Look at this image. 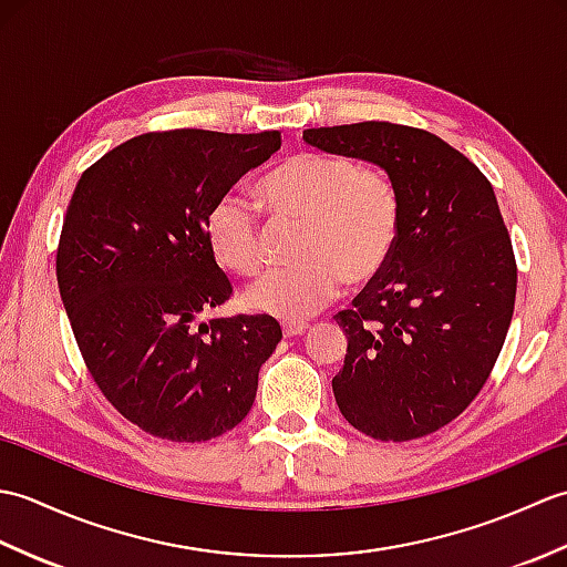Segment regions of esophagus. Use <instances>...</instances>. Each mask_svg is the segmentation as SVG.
I'll list each match as a JSON object with an SVG mask.
<instances>
[{
  "label": "esophagus",
  "mask_w": 567,
  "mask_h": 567,
  "mask_svg": "<svg viewBox=\"0 0 567 567\" xmlns=\"http://www.w3.org/2000/svg\"><path fill=\"white\" fill-rule=\"evenodd\" d=\"M307 329H309L307 321H295V319H285L282 321L285 339H295V336H302Z\"/></svg>",
  "instance_id": "1"
}]
</instances>
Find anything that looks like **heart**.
<instances>
[{
	"label": "heart",
	"instance_id": "heart-1",
	"mask_svg": "<svg viewBox=\"0 0 567 567\" xmlns=\"http://www.w3.org/2000/svg\"><path fill=\"white\" fill-rule=\"evenodd\" d=\"M256 197L272 221H299L292 268L248 287L246 305L280 319H302L329 305L341 282L363 285L388 265L400 197L388 175L351 158L297 153L260 177ZM207 244L234 275H258L265 265V228L252 202L226 192L207 214Z\"/></svg>",
	"mask_w": 567,
	"mask_h": 567
}]
</instances>
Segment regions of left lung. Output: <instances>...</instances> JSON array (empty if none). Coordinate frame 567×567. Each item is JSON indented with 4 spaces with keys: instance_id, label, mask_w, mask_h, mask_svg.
I'll use <instances>...</instances> for the list:
<instances>
[{
    "instance_id": "left-lung-1",
    "label": "left lung",
    "mask_w": 567,
    "mask_h": 567,
    "mask_svg": "<svg viewBox=\"0 0 567 567\" xmlns=\"http://www.w3.org/2000/svg\"><path fill=\"white\" fill-rule=\"evenodd\" d=\"M302 138L382 167L400 197L388 265L333 317L348 336L336 404L378 441L429 436L483 390L512 323L516 260L495 189L424 128L363 122Z\"/></svg>"
}]
</instances>
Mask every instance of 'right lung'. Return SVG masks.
I'll return each instance as SVG.
<instances>
[{"label":"right lung","mask_w":567,"mask_h":567,"mask_svg":"<svg viewBox=\"0 0 567 567\" xmlns=\"http://www.w3.org/2000/svg\"><path fill=\"white\" fill-rule=\"evenodd\" d=\"M280 143V131H153L102 155L72 192L60 297L94 384L151 436L216 439L256 400L280 323L195 319L234 292L204 231L212 204Z\"/></svg>","instance_id":"1"}]
</instances>
